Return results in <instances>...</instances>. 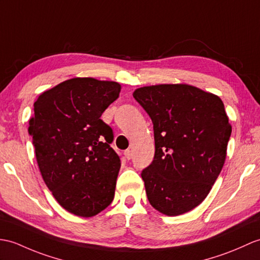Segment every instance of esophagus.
Listing matches in <instances>:
<instances>
[{"instance_id":"obj_1","label":"esophagus","mask_w":260,"mask_h":260,"mask_svg":"<svg viewBox=\"0 0 260 260\" xmlns=\"http://www.w3.org/2000/svg\"><path fill=\"white\" fill-rule=\"evenodd\" d=\"M124 156H125L126 159H131V156H132V152H131V150H129V149L124 150Z\"/></svg>"}]
</instances>
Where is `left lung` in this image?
Returning <instances> with one entry per match:
<instances>
[{"mask_svg":"<svg viewBox=\"0 0 260 260\" xmlns=\"http://www.w3.org/2000/svg\"><path fill=\"white\" fill-rule=\"evenodd\" d=\"M134 99L153 122L155 155L142 172L150 205L178 216L209 194L226 159L232 126L224 103L187 84L137 88Z\"/></svg>","mask_w":260,"mask_h":260,"instance_id":"left-lung-1","label":"left lung"}]
</instances>
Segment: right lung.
Returning <instances> with one entry per match:
<instances>
[{
    "mask_svg": "<svg viewBox=\"0 0 260 260\" xmlns=\"http://www.w3.org/2000/svg\"><path fill=\"white\" fill-rule=\"evenodd\" d=\"M120 85L75 77L42 93L34 103L28 134L46 186L68 212L92 217L113 202L119 156L113 129L101 119Z\"/></svg>",
    "mask_w": 260,
    "mask_h": 260,
    "instance_id": "right-lung-1",
    "label": "right lung"
}]
</instances>
